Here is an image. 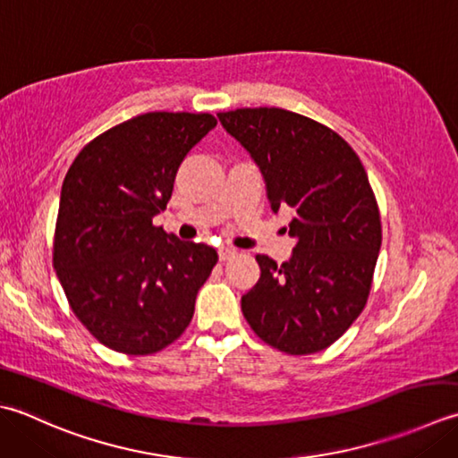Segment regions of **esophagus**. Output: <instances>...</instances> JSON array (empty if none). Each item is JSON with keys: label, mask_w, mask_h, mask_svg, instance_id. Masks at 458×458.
Masks as SVG:
<instances>
[{"label": "esophagus", "mask_w": 458, "mask_h": 458, "mask_svg": "<svg viewBox=\"0 0 458 458\" xmlns=\"http://www.w3.org/2000/svg\"><path fill=\"white\" fill-rule=\"evenodd\" d=\"M235 255H237V249H233V247H221L219 249V259L221 260H227V259L235 257Z\"/></svg>", "instance_id": "1"}]
</instances>
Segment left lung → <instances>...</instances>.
Returning a JSON list of instances; mask_svg holds the SVG:
<instances>
[{
	"mask_svg": "<svg viewBox=\"0 0 458 458\" xmlns=\"http://www.w3.org/2000/svg\"><path fill=\"white\" fill-rule=\"evenodd\" d=\"M265 177L270 209L294 211L293 259L257 255L259 283L241 310L268 346L291 356L328 348L368 302L381 247L376 195L358 154L334 130L284 108L219 112Z\"/></svg>",
	"mask_w": 458,
	"mask_h": 458,
	"instance_id": "8db88e82",
	"label": "left lung"
}]
</instances>
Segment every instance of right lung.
<instances>
[{"label": "right lung", "instance_id": "1", "mask_svg": "<svg viewBox=\"0 0 458 458\" xmlns=\"http://www.w3.org/2000/svg\"><path fill=\"white\" fill-rule=\"evenodd\" d=\"M216 124L208 112H146L89 142L64 175L53 267L74 316L110 350L156 353L191 322L217 250L152 219L183 157Z\"/></svg>", "mask_w": 458, "mask_h": 458}]
</instances>
